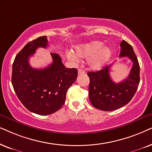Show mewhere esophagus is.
<instances>
[{"label":"esophagus","mask_w":152,"mask_h":152,"mask_svg":"<svg viewBox=\"0 0 152 152\" xmlns=\"http://www.w3.org/2000/svg\"><path fill=\"white\" fill-rule=\"evenodd\" d=\"M85 72L83 70V69H78V75H80V74H85Z\"/></svg>","instance_id":"obj_1"}]
</instances>
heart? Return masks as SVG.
<instances>
[{
    "mask_svg": "<svg viewBox=\"0 0 152 152\" xmlns=\"http://www.w3.org/2000/svg\"><path fill=\"white\" fill-rule=\"evenodd\" d=\"M75 51L80 58H89V66L94 70L102 68L108 61L113 53L110 47L104 46V43L99 41H92L80 44L75 48ZM68 55L74 61L78 60L77 56L74 53L69 52Z\"/></svg>",
    "mask_w": 152,
    "mask_h": 152,
    "instance_id": "obj_1",
    "label": "heart"
}]
</instances>
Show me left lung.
<instances>
[{"instance_id": "obj_1", "label": "left lung", "mask_w": 152, "mask_h": 152, "mask_svg": "<svg viewBox=\"0 0 152 152\" xmlns=\"http://www.w3.org/2000/svg\"><path fill=\"white\" fill-rule=\"evenodd\" d=\"M120 57H128L133 62L126 79L115 83L110 76L111 65L96 72H88L90 78L89 99L96 108L110 111L125 106L134 96L140 83V65L133 47L126 41L120 44Z\"/></svg>"}]
</instances>
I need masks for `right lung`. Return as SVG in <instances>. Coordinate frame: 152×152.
Returning <instances> with one entry per match:
<instances>
[{"mask_svg":"<svg viewBox=\"0 0 152 152\" xmlns=\"http://www.w3.org/2000/svg\"><path fill=\"white\" fill-rule=\"evenodd\" d=\"M47 46L46 36L28 42L16 56L12 74V83L20 102L30 112L41 115L52 114L63 106L66 92L78 76V70L66 68L57 53H50L53 62L47 67L32 68L30 57L37 48Z\"/></svg>","mask_w":152,"mask_h":152,"instance_id":"1","label":"right lung"}]
</instances>
